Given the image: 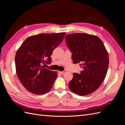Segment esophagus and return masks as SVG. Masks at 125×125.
Here are the masks:
<instances>
[{
  "mask_svg": "<svg viewBox=\"0 0 125 125\" xmlns=\"http://www.w3.org/2000/svg\"><path fill=\"white\" fill-rule=\"evenodd\" d=\"M66 71H67L65 70H63V71H59V73H60V74H63L64 73H65Z\"/></svg>",
  "mask_w": 125,
  "mask_h": 125,
  "instance_id": "obj_1",
  "label": "esophagus"
}]
</instances>
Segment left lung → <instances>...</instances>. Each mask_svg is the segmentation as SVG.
<instances>
[{
  "mask_svg": "<svg viewBox=\"0 0 125 125\" xmlns=\"http://www.w3.org/2000/svg\"><path fill=\"white\" fill-rule=\"evenodd\" d=\"M66 46L72 52L73 63H79L83 70L73 73L68 86L79 95L95 91L106 75L109 65L108 52L102 40L86 33H74L65 36Z\"/></svg>",
  "mask_w": 125,
  "mask_h": 125,
  "instance_id": "8db88e82",
  "label": "left lung"
}]
</instances>
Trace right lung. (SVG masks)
Listing matches in <instances>:
<instances>
[{
  "label": "right lung",
  "instance_id": "obj_1",
  "mask_svg": "<svg viewBox=\"0 0 125 125\" xmlns=\"http://www.w3.org/2000/svg\"><path fill=\"white\" fill-rule=\"evenodd\" d=\"M66 33H42L28 37L15 57L17 76L32 93L43 94L51 90L57 73L44 68L52 62L51 55L62 42Z\"/></svg>",
  "mask_w": 125,
  "mask_h": 125
}]
</instances>
